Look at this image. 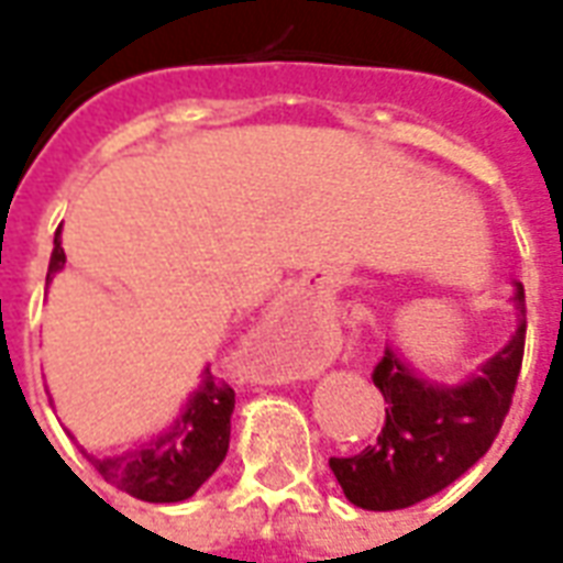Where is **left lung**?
Returning <instances> with one entry per match:
<instances>
[{
	"instance_id": "left-lung-1",
	"label": "left lung",
	"mask_w": 563,
	"mask_h": 563,
	"mask_svg": "<svg viewBox=\"0 0 563 563\" xmlns=\"http://www.w3.org/2000/svg\"><path fill=\"white\" fill-rule=\"evenodd\" d=\"M519 325L476 374L446 386L424 379L386 346L374 386L386 401L377 443L350 459H331L350 504L374 512L413 507L471 471L507 419L525 355V286L516 283Z\"/></svg>"
}]
</instances>
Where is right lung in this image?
Here are the masks:
<instances>
[{"label": "right lung", "instance_id": "right-lung-1", "mask_svg": "<svg viewBox=\"0 0 563 563\" xmlns=\"http://www.w3.org/2000/svg\"><path fill=\"white\" fill-rule=\"evenodd\" d=\"M66 265V250L59 234L54 238V253L47 265V283ZM234 389L225 379H217L205 367L201 386L186 401L184 413L174 419L168 431L156 434L150 443L120 452V455H90L80 449L104 483L120 492L147 500V504H177L192 497L208 483V476L222 464L232 434Z\"/></svg>", "mask_w": 563, "mask_h": 563}]
</instances>
